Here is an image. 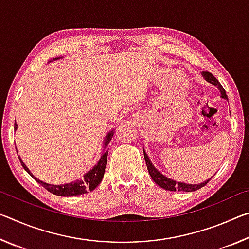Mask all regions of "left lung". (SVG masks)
I'll return each mask as SVG.
<instances>
[{"mask_svg":"<svg viewBox=\"0 0 249 249\" xmlns=\"http://www.w3.org/2000/svg\"><path fill=\"white\" fill-rule=\"evenodd\" d=\"M203 77L206 80H208L209 82L217 86V88L221 91L222 98L227 99V95H226V92L224 90V88L222 87V84L218 82V80L215 77H214L212 73L209 72V71H204ZM144 156H145V161H146V165H147V169H148V172H149L151 178H153V180L159 185L160 188L166 189V190H168V191L192 192V191L199 190V189H201L202 187H204V185L210 181V179H209L208 181H204L203 183H200V184H185V183H182V182H176L175 180H171L169 178H167V177L161 175L157 169H156V168L153 166V163L150 162L148 156H147L145 151H144Z\"/></svg>","mask_w":249,"mask_h":249,"instance_id":"8db88e82","label":"left lung"}]
</instances>
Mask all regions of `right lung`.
I'll return each instance as SVG.
<instances>
[{
    "label": "right lung",
    "instance_id": "add662e5",
    "mask_svg": "<svg viewBox=\"0 0 249 249\" xmlns=\"http://www.w3.org/2000/svg\"><path fill=\"white\" fill-rule=\"evenodd\" d=\"M56 59H58V58H56ZM14 128L15 129L18 128V124H16V122L14 124ZM112 136H113V132L108 133V135L107 136V140H105V146L108 145V142H109V141H111ZM107 154H108V149L105 150L102 154V156H101L98 165L94 166L93 169L88 172V174L84 175L83 178L75 180V181H73V182L61 184V185L48 184V183L43 182V181H40L39 179L35 178V177L31 174V171L28 170V168L24 165V162L22 161L20 157H18V158H19V161H20V163H22L24 169L26 170L28 174L31 175L40 185H43L46 190H48L49 192H52L56 196H72L84 195V193H88L89 191L94 190V189L98 187L101 181H102V179H103L105 167H107Z\"/></svg>",
    "mask_w": 249,
    "mask_h": 249
}]
</instances>
